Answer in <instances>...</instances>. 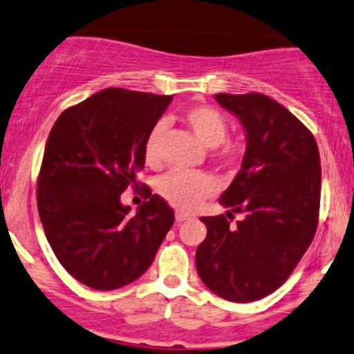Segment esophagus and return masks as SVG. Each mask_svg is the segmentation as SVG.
<instances>
[{
    "label": "esophagus",
    "instance_id": "1",
    "mask_svg": "<svg viewBox=\"0 0 354 354\" xmlns=\"http://www.w3.org/2000/svg\"><path fill=\"white\" fill-rule=\"evenodd\" d=\"M186 220H192V215L183 212H176V221H186Z\"/></svg>",
    "mask_w": 354,
    "mask_h": 354
}]
</instances>
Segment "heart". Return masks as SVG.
Masks as SVG:
<instances>
[{"instance_id": "1", "label": "heart", "mask_w": 354, "mask_h": 354, "mask_svg": "<svg viewBox=\"0 0 354 354\" xmlns=\"http://www.w3.org/2000/svg\"><path fill=\"white\" fill-rule=\"evenodd\" d=\"M185 124L195 134L201 145L213 147V156L220 161H236L243 154V145L240 141L227 139L228 122L221 112L212 106H193L186 109L183 114ZM165 126L158 122L147 134L145 142V158L149 166H158L161 161L159 156V139H161ZM216 189V183L207 173H183V171H171L158 181V193L166 203L180 209L192 212L205 198L212 196Z\"/></svg>"}]
</instances>
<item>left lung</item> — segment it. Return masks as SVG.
<instances>
[{"mask_svg":"<svg viewBox=\"0 0 354 354\" xmlns=\"http://www.w3.org/2000/svg\"><path fill=\"white\" fill-rule=\"evenodd\" d=\"M239 118L247 147L242 168L220 196L227 216H203L196 248L203 284L232 302L269 296L287 281L313 242L321 200V159L310 131L270 97L216 94ZM234 212L244 218L230 225Z\"/></svg>","mask_w":354,"mask_h":354,"instance_id":"8db88e82","label":"left lung"}]
</instances>
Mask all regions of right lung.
I'll list each match as a JSON object with an SVG mask.
<instances>
[{
	"label": "right lung",
	"mask_w": 354,
	"mask_h": 354,
	"mask_svg": "<svg viewBox=\"0 0 354 354\" xmlns=\"http://www.w3.org/2000/svg\"><path fill=\"white\" fill-rule=\"evenodd\" d=\"M173 95L104 88L60 114L46 141L37 205L58 262L97 290L131 284L153 263L174 223L159 195L131 215L120 193L138 185L145 142Z\"/></svg>",
	"instance_id": "right-lung-1"
}]
</instances>
